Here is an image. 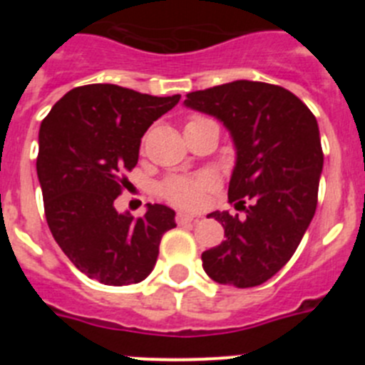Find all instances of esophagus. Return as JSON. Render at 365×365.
Masks as SVG:
<instances>
[{
    "label": "esophagus",
    "mask_w": 365,
    "mask_h": 365,
    "mask_svg": "<svg viewBox=\"0 0 365 365\" xmlns=\"http://www.w3.org/2000/svg\"><path fill=\"white\" fill-rule=\"evenodd\" d=\"M195 215H192V214H186V212H179V214H177V217H175V221L179 222V225H186V222H192V221H195Z\"/></svg>",
    "instance_id": "34e87169"
}]
</instances>
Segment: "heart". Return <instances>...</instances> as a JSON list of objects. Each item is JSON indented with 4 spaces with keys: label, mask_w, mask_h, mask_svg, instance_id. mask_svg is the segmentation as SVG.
Segmentation results:
<instances>
[{
    "label": "heart",
    "mask_w": 365,
    "mask_h": 365,
    "mask_svg": "<svg viewBox=\"0 0 365 365\" xmlns=\"http://www.w3.org/2000/svg\"><path fill=\"white\" fill-rule=\"evenodd\" d=\"M206 188H208V179L205 177H175L163 186V192L170 201L193 208L199 205Z\"/></svg>",
    "instance_id": "obj_1"
}]
</instances>
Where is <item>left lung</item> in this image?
<instances>
[{
	"label": "left lung",
	"mask_w": 365,
	"mask_h": 365,
	"mask_svg": "<svg viewBox=\"0 0 365 365\" xmlns=\"http://www.w3.org/2000/svg\"><path fill=\"white\" fill-rule=\"evenodd\" d=\"M185 106L217 118L230 133L228 201L247 212L245 219L208 215L227 240L202 252V269L222 285H261L291 259L314 217L324 168L318 122L291 91L252 80L188 93Z\"/></svg>",
	"instance_id": "1"
}]
</instances>
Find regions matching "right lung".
<instances>
[{"label": "right lung", "mask_w": 365, "mask_h": 365, "mask_svg": "<svg viewBox=\"0 0 365 365\" xmlns=\"http://www.w3.org/2000/svg\"><path fill=\"white\" fill-rule=\"evenodd\" d=\"M180 95L151 96L113 83L74 87L43 118L36 172L47 225L73 265L104 285L146 279L175 212L148 205L133 219L115 199L135 168L140 138Z\"/></svg>", "instance_id": "1"}]
</instances>
